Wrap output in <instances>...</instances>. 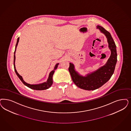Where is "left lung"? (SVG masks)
Returning a JSON list of instances; mask_svg holds the SVG:
<instances>
[{
	"mask_svg": "<svg viewBox=\"0 0 131 131\" xmlns=\"http://www.w3.org/2000/svg\"><path fill=\"white\" fill-rule=\"evenodd\" d=\"M96 27L106 37L109 49L111 51V55L106 63L95 71L87 73L85 76L77 72L72 63H70L69 68L73 82L78 88L85 90H95L108 81L114 73L117 61L116 45L110 33L100 26L98 25Z\"/></svg>",
	"mask_w": 131,
	"mask_h": 131,
	"instance_id": "left-lung-1",
	"label": "left lung"
}]
</instances>
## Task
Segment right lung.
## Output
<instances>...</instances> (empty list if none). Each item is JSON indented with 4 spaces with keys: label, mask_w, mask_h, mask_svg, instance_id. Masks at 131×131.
I'll return each mask as SVG.
<instances>
[{
    "label": "right lung",
    "mask_w": 131,
    "mask_h": 131,
    "mask_svg": "<svg viewBox=\"0 0 131 131\" xmlns=\"http://www.w3.org/2000/svg\"><path fill=\"white\" fill-rule=\"evenodd\" d=\"M19 37L18 38L17 40V42L16 44V46H15V51L14 52V71L16 73V75H17V77H19V78L20 79V80L22 82L23 84L25 85V86H27V87L29 88L30 89H32V90H47L48 89H49V88L51 87V86H52V84H53V74L54 73V71L57 69L58 65H59V63H57L56 64L55 66H54V70L53 71H52L51 72H50L48 78L47 80V81L43 83H40V84H28L27 82L23 80V77L20 75L18 72H17L16 70V68H15V52H16V48L17 46L18 45V42H19Z\"/></svg>",
    "instance_id": "1"
}]
</instances>
